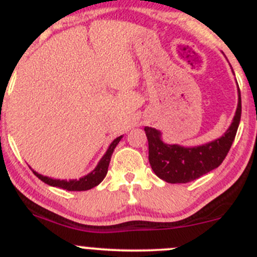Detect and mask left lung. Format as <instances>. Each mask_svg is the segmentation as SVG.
<instances>
[{
  "instance_id": "obj_1",
  "label": "left lung",
  "mask_w": 257,
  "mask_h": 257,
  "mask_svg": "<svg viewBox=\"0 0 257 257\" xmlns=\"http://www.w3.org/2000/svg\"><path fill=\"white\" fill-rule=\"evenodd\" d=\"M234 73V72H232ZM237 108L229 129L215 141L198 145L181 147L163 142L162 133L145 126L149 144V163L158 178L170 184H185L216 169L229 153L236 136L241 118V94L237 85Z\"/></svg>"
}]
</instances>
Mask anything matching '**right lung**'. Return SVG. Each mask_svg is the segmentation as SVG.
<instances>
[{
  "label": "right lung",
  "instance_id": "1",
  "mask_svg": "<svg viewBox=\"0 0 257 257\" xmlns=\"http://www.w3.org/2000/svg\"><path fill=\"white\" fill-rule=\"evenodd\" d=\"M123 138V136L118 137L110 143L109 148L107 149L105 154L103 155L102 159L99 160V163L97 164V167L89 173V174L84 175V177L79 178V179H72V180H61V179H53L49 177H45L42 174H38L37 172L32 169L33 174L36 175L38 179L43 181V183L48 184L51 186H57V188L64 189V190L68 191H84V190H89V189L94 188L97 186L98 184H100L103 181V179L105 178L108 173V167H109L110 163V158H112V154L115 149V147L118 145L120 139Z\"/></svg>",
  "mask_w": 257,
  "mask_h": 257
}]
</instances>
